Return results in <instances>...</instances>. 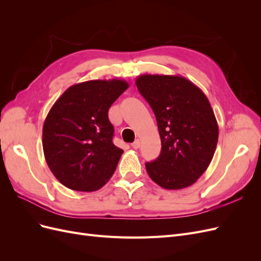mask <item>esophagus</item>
I'll return each mask as SVG.
<instances>
[{
  "label": "esophagus",
  "instance_id": "esophagus-1",
  "mask_svg": "<svg viewBox=\"0 0 261 261\" xmlns=\"http://www.w3.org/2000/svg\"><path fill=\"white\" fill-rule=\"evenodd\" d=\"M132 147H133L134 149H138V148L140 147V140H139V139H136V140L134 141V143L132 144Z\"/></svg>",
  "mask_w": 261,
  "mask_h": 261
}]
</instances>
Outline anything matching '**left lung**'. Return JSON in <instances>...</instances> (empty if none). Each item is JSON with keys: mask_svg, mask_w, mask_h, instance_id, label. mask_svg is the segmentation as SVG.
<instances>
[{"mask_svg": "<svg viewBox=\"0 0 261 261\" xmlns=\"http://www.w3.org/2000/svg\"><path fill=\"white\" fill-rule=\"evenodd\" d=\"M136 86L155 115L161 153L146 163L148 175L165 189L196 183L215 154L219 127L206 94L183 76L140 75Z\"/></svg>", "mask_w": 261, "mask_h": 261, "instance_id": "left-lung-1", "label": "left lung"}]
</instances>
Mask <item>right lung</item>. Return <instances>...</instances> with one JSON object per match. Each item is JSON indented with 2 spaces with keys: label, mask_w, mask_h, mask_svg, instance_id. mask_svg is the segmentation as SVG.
Wrapping results in <instances>:
<instances>
[{
  "label": "right lung",
  "mask_w": 261,
  "mask_h": 261,
  "mask_svg": "<svg viewBox=\"0 0 261 261\" xmlns=\"http://www.w3.org/2000/svg\"><path fill=\"white\" fill-rule=\"evenodd\" d=\"M129 87L123 80L70 86L55 101L43 124L45 161L61 184L77 192L105 186L124 152L113 141L108 112Z\"/></svg>",
  "instance_id": "obj_1"
}]
</instances>
